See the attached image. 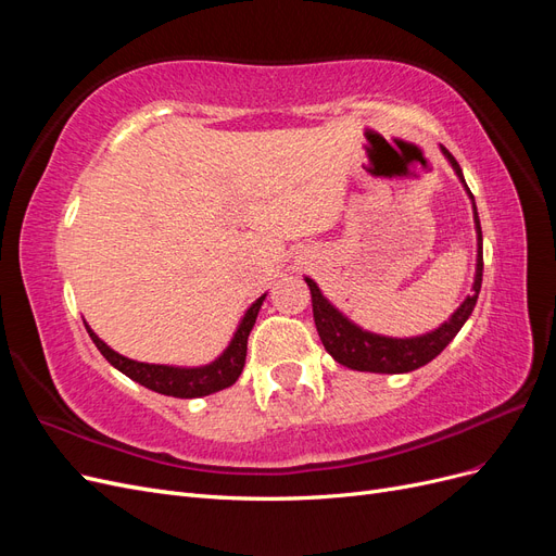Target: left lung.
Listing matches in <instances>:
<instances>
[{
  "label": "left lung",
  "instance_id": "obj_1",
  "mask_svg": "<svg viewBox=\"0 0 556 556\" xmlns=\"http://www.w3.org/2000/svg\"><path fill=\"white\" fill-rule=\"evenodd\" d=\"M445 157L457 172L459 180L466 185L462 166L459 162L452 157L447 148H443ZM468 190V185H466ZM470 194V190H468ZM473 199V194H470ZM473 215H476V227H478V271H476V282H473V294L466 296L464 304L457 308L445 325H441L435 331L417 336V339H387V336L378 333H368L362 331L357 325H352L348 317H343L339 311H336L329 301L323 296V292L317 290V285L306 278L308 288H311V301H313V317H315V327L319 333V341H323L325 350L329 355L348 366L355 368V371H371V374H408L415 371V368L429 364L433 357H439L441 352L447 348V343L459 333L468 315L473 313L476 301L480 294V285H482V229H480V217L478 208L473 201Z\"/></svg>",
  "mask_w": 556,
  "mask_h": 556
}]
</instances>
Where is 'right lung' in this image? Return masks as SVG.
<instances>
[{"mask_svg":"<svg viewBox=\"0 0 556 556\" xmlns=\"http://www.w3.org/2000/svg\"><path fill=\"white\" fill-rule=\"evenodd\" d=\"M264 296H260L255 304H252L241 319L239 331L233 333L229 348L223 352L220 359H215L208 366L199 368H174V366H157V364H143L134 362L123 355H117L104 341H99V336L86 325L92 343L99 348V352L113 364L117 371H123L127 378L137 380L139 384L148 387V390L166 394V396H178V399H197L206 396L213 392H220L225 387L233 384L239 380L243 364H245V350H248V336L255 327L257 313L262 308Z\"/></svg>","mask_w":556,"mask_h":556,"instance_id":"obj_1","label":"right lung"}]
</instances>
